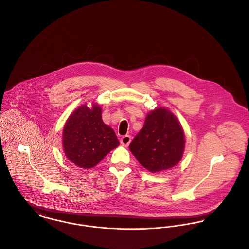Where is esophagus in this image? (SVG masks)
<instances>
[{"instance_id":"34e87169","label":"esophagus","mask_w":249,"mask_h":249,"mask_svg":"<svg viewBox=\"0 0 249 249\" xmlns=\"http://www.w3.org/2000/svg\"><path fill=\"white\" fill-rule=\"evenodd\" d=\"M130 142H131V136L130 135H124L121 138V144L124 147H127Z\"/></svg>"}]
</instances>
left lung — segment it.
<instances>
[{
	"label": "left lung",
	"mask_w": 249,
	"mask_h": 249,
	"mask_svg": "<svg viewBox=\"0 0 249 249\" xmlns=\"http://www.w3.org/2000/svg\"><path fill=\"white\" fill-rule=\"evenodd\" d=\"M184 147L180 123L170 110L159 107L147 114L144 126L130 143L129 150L144 168L159 173L177 165Z\"/></svg>",
	"instance_id": "1"
}]
</instances>
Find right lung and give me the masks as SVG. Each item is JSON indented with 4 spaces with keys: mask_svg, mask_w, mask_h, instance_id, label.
Here are the masks:
<instances>
[{
    "mask_svg": "<svg viewBox=\"0 0 249 249\" xmlns=\"http://www.w3.org/2000/svg\"><path fill=\"white\" fill-rule=\"evenodd\" d=\"M99 104L79 106L67 120L63 129V149L70 161L90 169L120 145L115 131L101 118Z\"/></svg>",
    "mask_w": 249,
    "mask_h": 249,
    "instance_id": "add662e5",
    "label": "right lung"
}]
</instances>
